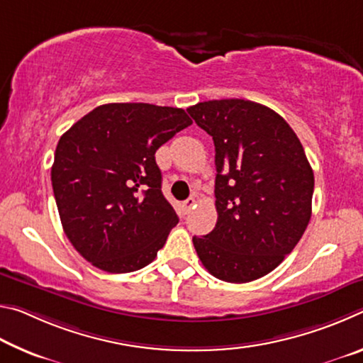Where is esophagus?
Listing matches in <instances>:
<instances>
[{
    "label": "esophagus",
    "mask_w": 363,
    "mask_h": 363,
    "mask_svg": "<svg viewBox=\"0 0 363 363\" xmlns=\"http://www.w3.org/2000/svg\"><path fill=\"white\" fill-rule=\"evenodd\" d=\"M182 208H184V211H186V213H189L190 210H192V208H195V199H194V196H190V199H187L186 201H184Z\"/></svg>",
    "instance_id": "34e87169"
}]
</instances>
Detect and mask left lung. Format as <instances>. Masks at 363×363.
I'll use <instances>...</instances> for the list:
<instances>
[{
    "label": "left lung",
    "instance_id": "1",
    "mask_svg": "<svg viewBox=\"0 0 363 363\" xmlns=\"http://www.w3.org/2000/svg\"><path fill=\"white\" fill-rule=\"evenodd\" d=\"M213 138L216 227L194 237L214 277L247 284L279 266L303 237L312 213L314 171L290 125L253 101L220 99L187 108Z\"/></svg>",
    "mask_w": 363,
    "mask_h": 363
}]
</instances>
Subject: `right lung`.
<instances>
[{
    "mask_svg": "<svg viewBox=\"0 0 363 363\" xmlns=\"http://www.w3.org/2000/svg\"><path fill=\"white\" fill-rule=\"evenodd\" d=\"M190 125L182 108L106 104L62 134L52 190L65 235L86 261L126 274L155 259L179 220L162 194L155 152Z\"/></svg>",
    "mask_w": 363,
    "mask_h": 363,
    "instance_id": "right-lung-1",
    "label": "right lung"
}]
</instances>
